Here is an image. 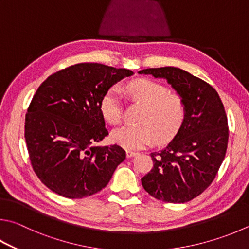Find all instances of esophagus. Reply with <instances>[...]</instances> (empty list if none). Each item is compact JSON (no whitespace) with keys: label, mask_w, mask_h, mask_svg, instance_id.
Instances as JSON below:
<instances>
[{"label":"esophagus","mask_w":249,"mask_h":249,"mask_svg":"<svg viewBox=\"0 0 249 249\" xmlns=\"http://www.w3.org/2000/svg\"><path fill=\"white\" fill-rule=\"evenodd\" d=\"M136 155H137L136 151L129 150V149H127V150H126V157H127V158H132V157H135Z\"/></svg>","instance_id":"1"}]
</instances>
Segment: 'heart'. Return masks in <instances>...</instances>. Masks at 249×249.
I'll return each instance as SVG.
<instances>
[{"mask_svg": "<svg viewBox=\"0 0 249 249\" xmlns=\"http://www.w3.org/2000/svg\"><path fill=\"white\" fill-rule=\"evenodd\" d=\"M130 100L143 107L137 117V125H124L113 130L115 143L128 149L142 148L155 140L164 143L173 138L186 117V105L178 93H171L165 86L149 79H137L127 85ZM100 110L105 120L112 125L123 117V102L117 87L103 94Z\"/></svg>", "mask_w": 249, "mask_h": 249, "instance_id": "heart-1", "label": "heart"}]
</instances>
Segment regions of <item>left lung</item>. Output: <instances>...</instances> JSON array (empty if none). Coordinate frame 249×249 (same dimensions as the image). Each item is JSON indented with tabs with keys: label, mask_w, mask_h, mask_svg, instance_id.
<instances>
[{
	"label": "left lung",
	"mask_w": 249,
	"mask_h": 249,
	"mask_svg": "<svg viewBox=\"0 0 249 249\" xmlns=\"http://www.w3.org/2000/svg\"><path fill=\"white\" fill-rule=\"evenodd\" d=\"M164 78L186 105V117L174 138L152 152L153 168L142 178V187L158 200L183 203L210 186L224 160L229 142L228 117L215 89L178 67L138 71Z\"/></svg>",
	"instance_id": "8db88e82"
}]
</instances>
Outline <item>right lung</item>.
Returning a JSON list of instances; mask_svg holds the SVG:
<instances>
[{
    "label": "right lung",
    "instance_id": "add662e5",
    "mask_svg": "<svg viewBox=\"0 0 249 249\" xmlns=\"http://www.w3.org/2000/svg\"><path fill=\"white\" fill-rule=\"evenodd\" d=\"M126 69L80 63L43 81L25 119V139L36 175L52 192L84 198L110 182L126 152L117 144L99 147L109 135L100 102L117 81L132 76Z\"/></svg>",
    "mask_w": 249,
    "mask_h": 249
}]
</instances>
